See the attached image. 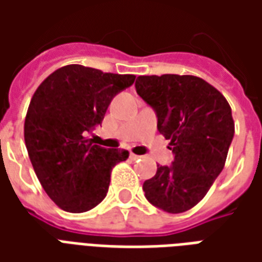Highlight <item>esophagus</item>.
I'll list each match as a JSON object with an SVG mask.
<instances>
[{
  "label": "esophagus",
  "mask_w": 262,
  "mask_h": 262,
  "mask_svg": "<svg viewBox=\"0 0 262 262\" xmlns=\"http://www.w3.org/2000/svg\"><path fill=\"white\" fill-rule=\"evenodd\" d=\"M139 157H140V156H137V154H135V153H130V159L132 160H137Z\"/></svg>",
  "instance_id": "34e87169"
}]
</instances>
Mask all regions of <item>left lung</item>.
Here are the masks:
<instances>
[{
	"label": "left lung",
	"instance_id": "obj_1",
	"mask_svg": "<svg viewBox=\"0 0 262 262\" xmlns=\"http://www.w3.org/2000/svg\"><path fill=\"white\" fill-rule=\"evenodd\" d=\"M136 91L157 114V129L170 140L171 165L143 184L147 201L182 213L203 199L225 167L234 136L231 108L223 94L196 75H140Z\"/></svg>",
	"mask_w": 262,
	"mask_h": 262
}]
</instances>
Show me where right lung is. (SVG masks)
I'll use <instances>...</instances> for the list:
<instances>
[{
  "label": "right lung",
  "instance_id": "obj_1",
  "mask_svg": "<svg viewBox=\"0 0 262 262\" xmlns=\"http://www.w3.org/2000/svg\"><path fill=\"white\" fill-rule=\"evenodd\" d=\"M135 80L133 74L69 64L37 86L24 136L37 180L60 209L81 213L106 196L112 168L129 151L101 147L88 135L102 123L112 98Z\"/></svg>",
  "mask_w": 262,
  "mask_h": 262
}]
</instances>
